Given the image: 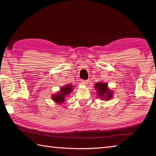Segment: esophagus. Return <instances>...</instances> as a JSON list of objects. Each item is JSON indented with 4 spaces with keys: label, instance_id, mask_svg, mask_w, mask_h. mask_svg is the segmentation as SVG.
Masks as SVG:
<instances>
[{
    "label": "esophagus",
    "instance_id": "obj_1",
    "mask_svg": "<svg viewBox=\"0 0 156 156\" xmlns=\"http://www.w3.org/2000/svg\"><path fill=\"white\" fill-rule=\"evenodd\" d=\"M81 83L83 84V85H87V84L88 83V80H83L81 81Z\"/></svg>",
    "mask_w": 156,
    "mask_h": 156
}]
</instances>
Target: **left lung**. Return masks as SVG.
Returning <instances> with one entry per match:
<instances>
[{
    "mask_svg": "<svg viewBox=\"0 0 156 156\" xmlns=\"http://www.w3.org/2000/svg\"><path fill=\"white\" fill-rule=\"evenodd\" d=\"M94 88L97 90V95L100 99L108 101L113 97V91H111L108 88L107 83L97 82L94 84Z\"/></svg>",
    "mask_w": 156,
    "mask_h": 156,
    "instance_id": "1",
    "label": "left lung"
}]
</instances>
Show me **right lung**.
<instances>
[{"instance_id":"add662e5","label":"right lung","mask_w":156,"mask_h":156,"mask_svg":"<svg viewBox=\"0 0 156 156\" xmlns=\"http://www.w3.org/2000/svg\"><path fill=\"white\" fill-rule=\"evenodd\" d=\"M73 86L71 84H68L63 86L62 88H60V90L57 93L52 95V99L57 104H61L65 101L66 97L68 96L73 91Z\"/></svg>"}]
</instances>
